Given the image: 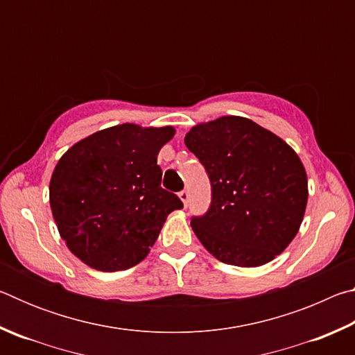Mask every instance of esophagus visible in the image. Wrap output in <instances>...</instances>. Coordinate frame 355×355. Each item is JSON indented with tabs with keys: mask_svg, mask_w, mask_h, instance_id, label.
<instances>
[{
	"mask_svg": "<svg viewBox=\"0 0 355 355\" xmlns=\"http://www.w3.org/2000/svg\"><path fill=\"white\" fill-rule=\"evenodd\" d=\"M178 197H180V199H182L183 205H184V207H188V203H189V192L186 191V189H183V191L180 192V194H178Z\"/></svg>",
	"mask_w": 355,
	"mask_h": 355,
	"instance_id": "34e87169",
	"label": "esophagus"
}]
</instances>
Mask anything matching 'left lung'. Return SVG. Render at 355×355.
I'll return each instance as SVG.
<instances>
[{
	"mask_svg": "<svg viewBox=\"0 0 355 355\" xmlns=\"http://www.w3.org/2000/svg\"><path fill=\"white\" fill-rule=\"evenodd\" d=\"M184 144L205 167L211 205L191 227L219 261L255 268L282 254L302 224L307 173L297 153L252 120L224 116L192 127Z\"/></svg>",
	"mask_w": 355,
	"mask_h": 355,
	"instance_id": "left-lung-1",
	"label": "left lung"
}]
</instances>
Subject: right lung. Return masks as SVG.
I'll return each instance as SVG.
<instances>
[{
  "mask_svg": "<svg viewBox=\"0 0 355 355\" xmlns=\"http://www.w3.org/2000/svg\"><path fill=\"white\" fill-rule=\"evenodd\" d=\"M172 127L122 123L97 131L62 155L50 182L59 235L87 266L114 272L142 261L167 214L182 200L161 188V147Z\"/></svg>",
  "mask_w": 355,
  "mask_h": 355,
  "instance_id": "right-lung-1",
  "label": "right lung"
}]
</instances>
